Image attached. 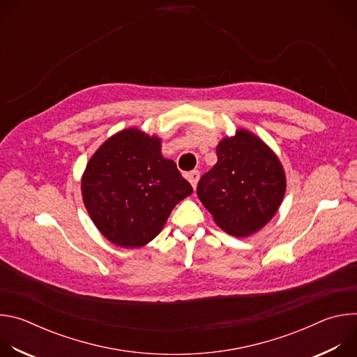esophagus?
I'll list each match as a JSON object with an SVG mask.
<instances>
[{
  "mask_svg": "<svg viewBox=\"0 0 357 357\" xmlns=\"http://www.w3.org/2000/svg\"><path fill=\"white\" fill-rule=\"evenodd\" d=\"M199 171H192V172H189L188 174V181L190 182V185H192V188L193 189H196V185H197V182H199Z\"/></svg>",
  "mask_w": 357,
  "mask_h": 357,
  "instance_id": "34e87169",
  "label": "esophagus"
}]
</instances>
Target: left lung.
Here are the masks:
<instances>
[{
	"label": "left lung",
	"mask_w": 357,
	"mask_h": 357,
	"mask_svg": "<svg viewBox=\"0 0 357 357\" xmlns=\"http://www.w3.org/2000/svg\"><path fill=\"white\" fill-rule=\"evenodd\" d=\"M218 162L197 183V196L216 225L236 237L264 227L285 195L284 168L257 135L237 130L216 146Z\"/></svg>",
	"instance_id": "1"
}]
</instances>
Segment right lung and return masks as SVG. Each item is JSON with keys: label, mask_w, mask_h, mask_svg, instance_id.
<instances>
[{"label": "right lung", "mask_w": 357, "mask_h": 357, "mask_svg": "<svg viewBox=\"0 0 357 357\" xmlns=\"http://www.w3.org/2000/svg\"><path fill=\"white\" fill-rule=\"evenodd\" d=\"M193 192L161 138L138 128L123 130L94 152L82 176L84 206L109 241L142 247L160 234L172 209Z\"/></svg>", "instance_id": "add662e5"}]
</instances>
